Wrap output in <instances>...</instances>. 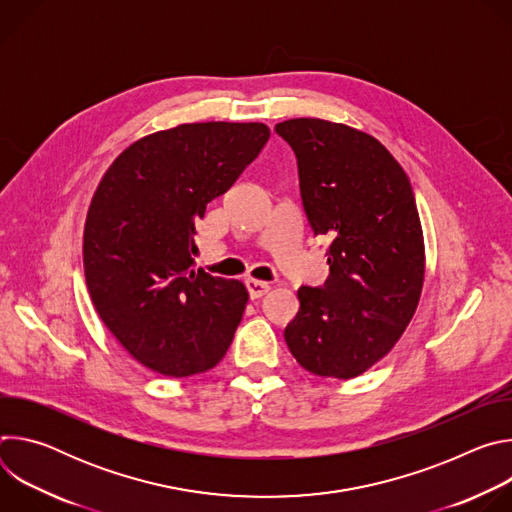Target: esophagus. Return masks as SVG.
<instances>
[{
    "mask_svg": "<svg viewBox=\"0 0 512 512\" xmlns=\"http://www.w3.org/2000/svg\"><path fill=\"white\" fill-rule=\"evenodd\" d=\"M245 285H247V291H249L251 300H257V298L265 296L267 291L271 289V285L267 281H259V279H251V277L245 281Z\"/></svg>",
    "mask_w": 512,
    "mask_h": 512,
    "instance_id": "34e87169",
    "label": "esophagus"
}]
</instances>
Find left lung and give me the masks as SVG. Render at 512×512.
<instances>
[{"label":"left lung","instance_id":"1","mask_svg":"<svg viewBox=\"0 0 512 512\" xmlns=\"http://www.w3.org/2000/svg\"><path fill=\"white\" fill-rule=\"evenodd\" d=\"M275 131L298 158L314 235L332 239L326 283L298 289L283 336L306 371L352 379L389 354L419 304L425 249L413 188L369 133L310 117Z\"/></svg>","mask_w":512,"mask_h":512}]
</instances>
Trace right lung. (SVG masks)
Segmentation results:
<instances>
[{
  "label": "right lung",
  "instance_id": "add662e5",
  "mask_svg": "<svg viewBox=\"0 0 512 512\" xmlns=\"http://www.w3.org/2000/svg\"><path fill=\"white\" fill-rule=\"evenodd\" d=\"M269 139L263 123H184L131 143L91 200L83 263L103 324L143 367L192 377L227 354L249 294L196 269V221Z\"/></svg>",
  "mask_w": 512,
  "mask_h": 512
}]
</instances>
